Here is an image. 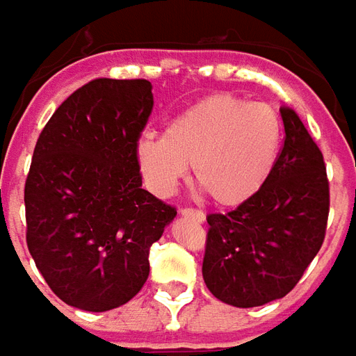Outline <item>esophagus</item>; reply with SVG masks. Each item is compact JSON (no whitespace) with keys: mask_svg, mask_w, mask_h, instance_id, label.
I'll return each mask as SVG.
<instances>
[{"mask_svg":"<svg viewBox=\"0 0 356 356\" xmlns=\"http://www.w3.org/2000/svg\"><path fill=\"white\" fill-rule=\"evenodd\" d=\"M180 214L188 216V218H193L195 222H203V220H205V213H203V211H197V209H191V207H184V209H180Z\"/></svg>","mask_w":356,"mask_h":356,"instance_id":"esophagus-1","label":"esophagus"}]
</instances>
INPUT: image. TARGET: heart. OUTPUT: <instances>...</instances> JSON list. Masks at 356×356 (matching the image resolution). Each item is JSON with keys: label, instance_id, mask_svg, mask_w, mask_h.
<instances>
[{"label": "heart", "instance_id": "b5f03b06", "mask_svg": "<svg viewBox=\"0 0 356 356\" xmlns=\"http://www.w3.org/2000/svg\"><path fill=\"white\" fill-rule=\"evenodd\" d=\"M282 145V120L270 105L230 93L201 99L166 126L165 136H143L138 165L151 190L166 195L188 165L209 197L239 205L268 180Z\"/></svg>", "mask_w": 356, "mask_h": 356}]
</instances>
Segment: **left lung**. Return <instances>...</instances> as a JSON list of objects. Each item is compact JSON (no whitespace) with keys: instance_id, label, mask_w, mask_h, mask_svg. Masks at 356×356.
Wrapping results in <instances>:
<instances>
[{"instance_id":"left-lung-1","label":"left lung","mask_w":356,"mask_h":356,"mask_svg":"<svg viewBox=\"0 0 356 356\" xmlns=\"http://www.w3.org/2000/svg\"><path fill=\"white\" fill-rule=\"evenodd\" d=\"M268 180L230 213L207 216L203 280L224 303L249 309L286 297L324 243L330 182L318 145L291 107Z\"/></svg>"}]
</instances>
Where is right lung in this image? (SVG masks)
I'll return each mask as SVG.
<instances>
[{
  "mask_svg": "<svg viewBox=\"0 0 356 356\" xmlns=\"http://www.w3.org/2000/svg\"><path fill=\"white\" fill-rule=\"evenodd\" d=\"M153 111L151 82L95 78L59 105L24 184L26 245L61 301L103 312L147 282L149 247L176 209L142 188L136 147Z\"/></svg>",
  "mask_w": 356,
  "mask_h": 356,
  "instance_id": "right-lung-1",
  "label": "right lung"
}]
</instances>
